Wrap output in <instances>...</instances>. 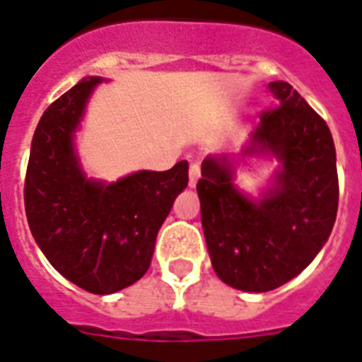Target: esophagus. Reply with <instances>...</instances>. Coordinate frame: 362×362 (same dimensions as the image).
<instances>
[{"label": "esophagus", "instance_id": "1", "mask_svg": "<svg viewBox=\"0 0 362 362\" xmlns=\"http://www.w3.org/2000/svg\"><path fill=\"white\" fill-rule=\"evenodd\" d=\"M201 176V165L199 163H192L189 165V187H195L197 180Z\"/></svg>", "mask_w": 362, "mask_h": 362}]
</instances>
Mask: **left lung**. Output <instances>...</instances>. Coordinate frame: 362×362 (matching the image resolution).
<instances>
[{"label": "left lung", "instance_id": "1", "mask_svg": "<svg viewBox=\"0 0 362 362\" xmlns=\"http://www.w3.org/2000/svg\"><path fill=\"white\" fill-rule=\"evenodd\" d=\"M279 107L262 114L241 157L206 156L197 193L214 272L226 285L267 292L294 279L327 243L338 212L334 140L325 119L286 81H272ZM248 156L280 161L269 188L250 198L235 186Z\"/></svg>", "mask_w": 362, "mask_h": 362}]
</instances>
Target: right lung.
Returning <instances> with one entry per match:
<instances>
[{"label": "right lung", "mask_w": 362, "mask_h": 362, "mask_svg": "<svg viewBox=\"0 0 362 362\" xmlns=\"http://www.w3.org/2000/svg\"><path fill=\"white\" fill-rule=\"evenodd\" d=\"M98 83L85 77L41 115L24 206L37 247L60 275L93 294H114L148 272L159 228L187 186V161L112 184L87 178L74 138Z\"/></svg>", "instance_id": "1"}]
</instances>
